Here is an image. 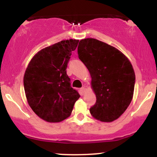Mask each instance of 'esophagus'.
<instances>
[{"mask_svg":"<svg viewBox=\"0 0 157 157\" xmlns=\"http://www.w3.org/2000/svg\"><path fill=\"white\" fill-rule=\"evenodd\" d=\"M86 92V89L85 87H82L80 89V93H81V94L82 95H83Z\"/></svg>","mask_w":157,"mask_h":157,"instance_id":"obj_1","label":"esophagus"}]
</instances>
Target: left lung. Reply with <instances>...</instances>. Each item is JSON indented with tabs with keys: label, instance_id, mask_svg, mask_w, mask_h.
Returning <instances> with one entry per match:
<instances>
[{
	"label": "left lung",
	"instance_id": "left-lung-1",
	"mask_svg": "<svg viewBox=\"0 0 157 157\" xmlns=\"http://www.w3.org/2000/svg\"><path fill=\"white\" fill-rule=\"evenodd\" d=\"M77 53L89 71L96 94V103L90 109L91 116L101 122L116 120L134 95L135 73L130 60L117 48L94 38L81 40Z\"/></svg>",
	"mask_w": 157,
	"mask_h": 157
}]
</instances>
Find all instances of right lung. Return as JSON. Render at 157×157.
Instances as JSON below:
<instances>
[{
  "label": "right lung",
  "instance_id": "add662e5",
  "mask_svg": "<svg viewBox=\"0 0 157 157\" xmlns=\"http://www.w3.org/2000/svg\"><path fill=\"white\" fill-rule=\"evenodd\" d=\"M79 40H66L37 52L27 66L23 86L29 105L40 118L59 122L71 115L80 97L71 87L66 68Z\"/></svg>",
  "mask_w": 157,
  "mask_h": 157
}]
</instances>
